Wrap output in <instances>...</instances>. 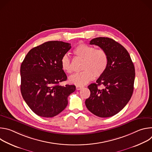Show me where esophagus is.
<instances>
[{"label": "esophagus", "mask_w": 152, "mask_h": 152, "mask_svg": "<svg viewBox=\"0 0 152 152\" xmlns=\"http://www.w3.org/2000/svg\"><path fill=\"white\" fill-rule=\"evenodd\" d=\"M76 90H81L82 88H83V86H79V85H76Z\"/></svg>", "instance_id": "obj_1"}]
</instances>
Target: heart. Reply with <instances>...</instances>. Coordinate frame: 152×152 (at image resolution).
Wrapping results in <instances>:
<instances>
[{
  "mask_svg": "<svg viewBox=\"0 0 152 152\" xmlns=\"http://www.w3.org/2000/svg\"><path fill=\"white\" fill-rule=\"evenodd\" d=\"M74 53L83 59L81 72L71 76L69 80L73 84L82 86L88 83L94 77L101 76L106 71L109 59L106 52L103 49H97L88 45L82 43L74 49ZM62 69L67 73L72 72L71 61L68 55L65 54L61 59Z\"/></svg>",
  "mask_w": 152,
  "mask_h": 152,
  "instance_id": "b5f03b06",
  "label": "heart"
}]
</instances>
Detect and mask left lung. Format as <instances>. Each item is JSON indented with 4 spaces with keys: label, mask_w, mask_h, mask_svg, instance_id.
Listing matches in <instances>:
<instances>
[{
    "label": "left lung",
    "mask_w": 152,
    "mask_h": 152,
    "mask_svg": "<svg viewBox=\"0 0 152 152\" xmlns=\"http://www.w3.org/2000/svg\"><path fill=\"white\" fill-rule=\"evenodd\" d=\"M90 44L104 49L109 61L106 71L96 83L88 86L91 94L85 104L96 116L112 117L122 110L132 97L135 76L134 65L127 50L111 38L97 37L91 39ZM100 85L102 89L98 87Z\"/></svg>",
    "instance_id": "obj_1"
}]
</instances>
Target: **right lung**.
Here are the masks:
<instances>
[{"label":"right lung","mask_w":152,"mask_h":152,"mask_svg":"<svg viewBox=\"0 0 152 152\" xmlns=\"http://www.w3.org/2000/svg\"><path fill=\"white\" fill-rule=\"evenodd\" d=\"M70 49L68 42L48 41L32 49L21 63V95L31 110L40 117L59 114L67 106L69 95L76 90L73 85H59L67 79L61 59Z\"/></svg>","instance_id":"1"}]
</instances>
